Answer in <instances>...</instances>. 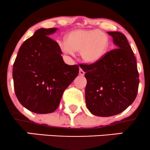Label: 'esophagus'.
<instances>
[{
    "instance_id": "obj_1",
    "label": "esophagus",
    "mask_w": 150,
    "mask_h": 150,
    "mask_svg": "<svg viewBox=\"0 0 150 150\" xmlns=\"http://www.w3.org/2000/svg\"><path fill=\"white\" fill-rule=\"evenodd\" d=\"M79 75H81V76H83V75H85V72L83 70H82L81 68H80V70H79Z\"/></svg>"
}]
</instances>
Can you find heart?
<instances>
[{
  "label": "heart",
  "mask_w": 150,
  "mask_h": 150,
  "mask_svg": "<svg viewBox=\"0 0 150 150\" xmlns=\"http://www.w3.org/2000/svg\"><path fill=\"white\" fill-rule=\"evenodd\" d=\"M109 47L108 35L98 29H76L66 36V42L60 43L61 49L72 54L80 52L82 59L88 63H96L105 56Z\"/></svg>",
  "instance_id": "heart-1"
}]
</instances>
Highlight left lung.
Segmentation results:
<instances>
[{
  "mask_svg": "<svg viewBox=\"0 0 150 150\" xmlns=\"http://www.w3.org/2000/svg\"><path fill=\"white\" fill-rule=\"evenodd\" d=\"M116 49L98 62L80 66L86 72V103L93 115L102 117L124 111L137 95V60L127 37L119 31H108Z\"/></svg>",
  "mask_w": 150,
  "mask_h": 150,
  "instance_id": "obj_1",
  "label": "left lung"
}]
</instances>
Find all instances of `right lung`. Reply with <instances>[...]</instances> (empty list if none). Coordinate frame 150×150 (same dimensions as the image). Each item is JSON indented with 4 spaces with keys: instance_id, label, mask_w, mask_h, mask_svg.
Returning a JSON list of instances; mask_svg holds the SVG:
<instances>
[{
    "instance_id": "add662e5",
    "label": "right lung",
    "mask_w": 150,
    "mask_h": 150,
    "mask_svg": "<svg viewBox=\"0 0 150 150\" xmlns=\"http://www.w3.org/2000/svg\"><path fill=\"white\" fill-rule=\"evenodd\" d=\"M57 30L38 29L22 44L13 67L18 101L36 113L54 112L64 90L79 73L78 65L64 63L59 45L49 37Z\"/></svg>"
}]
</instances>
